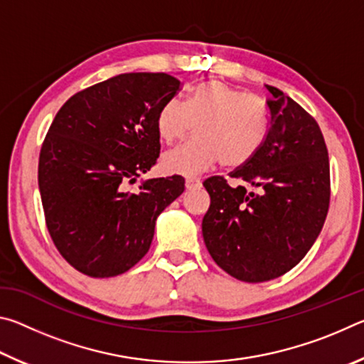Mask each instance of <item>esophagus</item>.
<instances>
[{"label":"esophagus","instance_id":"1","mask_svg":"<svg viewBox=\"0 0 364 364\" xmlns=\"http://www.w3.org/2000/svg\"><path fill=\"white\" fill-rule=\"evenodd\" d=\"M186 189H199L202 186V181L199 180V178H186Z\"/></svg>","mask_w":364,"mask_h":364}]
</instances>
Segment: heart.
Returning a JSON list of instances; mask_svg holds the SVG:
<instances>
[{"label": "heart", "mask_w": 364, "mask_h": 364, "mask_svg": "<svg viewBox=\"0 0 364 364\" xmlns=\"http://www.w3.org/2000/svg\"><path fill=\"white\" fill-rule=\"evenodd\" d=\"M156 127L167 144L181 141L194 127L196 138L165 154L162 168L170 175L196 176L218 162L230 168L247 164L268 136L269 112L262 97L207 80L191 88L184 102L165 101Z\"/></svg>", "instance_id": "1"}]
</instances>
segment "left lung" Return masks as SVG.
Here are the masks:
<instances>
[{
  "label": "left lung",
  "mask_w": 364,
  "mask_h": 364,
  "mask_svg": "<svg viewBox=\"0 0 364 364\" xmlns=\"http://www.w3.org/2000/svg\"><path fill=\"white\" fill-rule=\"evenodd\" d=\"M269 132L254 157L230 176L204 186L210 207L202 220L208 254L228 274L264 282L286 274L315 244L328 217L331 171L328 147L316 120L274 86ZM244 183L259 188L249 193Z\"/></svg>",
  "instance_id": "1"
}]
</instances>
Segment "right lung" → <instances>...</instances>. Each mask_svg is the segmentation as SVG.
Here are the masks:
<instances>
[{"label":"right lung","mask_w":364,"mask_h":364,"mask_svg":"<svg viewBox=\"0 0 364 364\" xmlns=\"http://www.w3.org/2000/svg\"><path fill=\"white\" fill-rule=\"evenodd\" d=\"M180 88L164 72L122 73L78 91L54 117L38 160L41 204L54 245L80 273L112 278L134 267L184 191L178 175L127 191L156 164L157 112Z\"/></svg>","instance_id":"obj_1"}]
</instances>
